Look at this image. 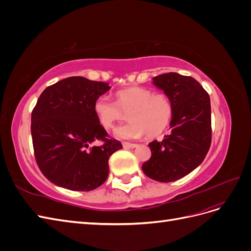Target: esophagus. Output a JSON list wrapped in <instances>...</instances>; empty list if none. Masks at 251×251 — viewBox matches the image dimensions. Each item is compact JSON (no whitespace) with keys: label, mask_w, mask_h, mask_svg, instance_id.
<instances>
[{"label":"esophagus","mask_w":251,"mask_h":251,"mask_svg":"<svg viewBox=\"0 0 251 251\" xmlns=\"http://www.w3.org/2000/svg\"><path fill=\"white\" fill-rule=\"evenodd\" d=\"M123 146H124L125 149H135V148H137V144L128 143V142H123Z\"/></svg>","instance_id":"34e87169"}]
</instances>
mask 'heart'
Here are the masks:
<instances>
[{
    "mask_svg": "<svg viewBox=\"0 0 251 251\" xmlns=\"http://www.w3.org/2000/svg\"><path fill=\"white\" fill-rule=\"evenodd\" d=\"M93 111L98 124L105 130L114 127L127 114L130 123L118 127L114 134L120 139H138L146 133L149 137H157L166 130L173 116V104L164 94L131 87L117 91L115 102L107 96L97 97Z\"/></svg>",
    "mask_w": 251,
    "mask_h": 251,
    "instance_id": "obj_1",
    "label": "heart"
}]
</instances>
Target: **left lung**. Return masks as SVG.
I'll return each instance as SVG.
<instances>
[{"instance_id": "8db88e82", "label": "left lung", "mask_w": 251, "mask_h": 251, "mask_svg": "<svg viewBox=\"0 0 251 251\" xmlns=\"http://www.w3.org/2000/svg\"><path fill=\"white\" fill-rule=\"evenodd\" d=\"M153 83L173 104L171 133L162 141L149 143L150 160L142 171L151 179L173 182L183 178L202 163L211 142L210 98L191 76L170 72L158 75Z\"/></svg>"}]
</instances>
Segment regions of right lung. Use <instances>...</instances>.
Segmentation results:
<instances>
[{
	"instance_id": "obj_1",
	"label": "right lung",
	"mask_w": 251,
	"mask_h": 251,
	"mask_svg": "<svg viewBox=\"0 0 251 251\" xmlns=\"http://www.w3.org/2000/svg\"><path fill=\"white\" fill-rule=\"evenodd\" d=\"M109 83L72 76L44 90L31 114L37 165L50 182L71 191L89 192L109 176V158L123 149L98 124L93 111ZM96 140L100 147H89Z\"/></svg>"
}]
</instances>
